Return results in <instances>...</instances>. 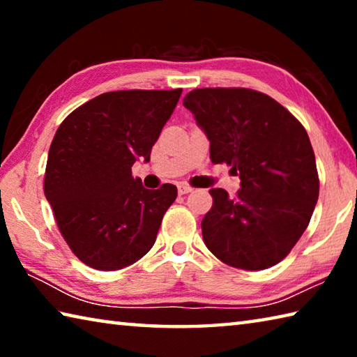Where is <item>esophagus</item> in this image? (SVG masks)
Wrapping results in <instances>:
<instances>
[{
    "label": "esophagus",
    "instance_id": "obj_1",
    "mask_svg": "<svg viewBox=\"0 0 357 357\" xmlns=\"http://www.w3.org/2000/svg\"><path fill=\"white\" fill-rule=\"evenodd\" d=\"M193 189L190 185H187V184H179L178 185V192L181 193V195H185V193H190Z\"/></svg>",
    "mask_w": 357,
    "mask_h": 357
}]
</instances>
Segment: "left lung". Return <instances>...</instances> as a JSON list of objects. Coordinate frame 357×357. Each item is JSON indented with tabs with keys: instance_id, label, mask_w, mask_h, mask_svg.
<instances>
[{
	"instance_id": "8db88e82",
	"label": "left lung",
	"mask_w": 357,
	"mask_h": 357,
	"mask_svg": "<svg viewBox=\"0 0 357 357\" xmlns=\"http://www.w3.org/2000/svg\"><path fill=\"white\" fill-rule=\"evenodd\" d=\"M209 140L213 164L231 165L238 195L211 189L203 241L228 266L261 271L280 263L309 225L319 181L309 135L285 107L245 88H200L184 98Z\"/></svg>"
}]
</instances>
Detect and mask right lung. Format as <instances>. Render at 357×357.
<instances>
[{
  "label": "right lung",
  "instance_id": "right-lung-1",
  "mask_svg": "<svg viewBox=\"0 0 357 357\" xmlns=\"http://www.w3.org/2000/svg\"><path fill=\"white\" fill-rule=\"evenodd\" d=\"M183 89H129L98 96L59 126L48 151L44 192L59 231L84 264L116 271L155 243L178 189H144L132 176L176 107Z\"/></svg>",
  "mask_w": 357,
  "mask_h": 357
}]
</instances>
